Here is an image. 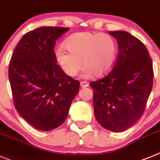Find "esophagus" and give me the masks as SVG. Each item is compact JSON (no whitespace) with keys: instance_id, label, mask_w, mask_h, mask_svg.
Masks as SVG:
<instances>
[{"instance_id":"esophagus-1","label":"esophagus","mask_w":160,"mask_h":160,"mask_svg":"<svg viewBox=\"0 0 160 160\" xmlns=\"http://www.w3.org/2000/svg\"><path fill=\"white\" fill-rule=\"evenodd\" d=\"M80 87H81L82 88H83L88 87V83L87 82H85V81L80 82Z\"/></svg>"}]
</instances>
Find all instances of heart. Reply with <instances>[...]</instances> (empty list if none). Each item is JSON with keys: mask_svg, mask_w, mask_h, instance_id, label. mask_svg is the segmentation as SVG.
I'll return each instance as SVG.
<instances>
[{"mask_svg": "<svg viewBox=\"0 0 160 160\" xmlns=\"http://www.w3.org/2000/svg\"><path fill=\"white\" fill-rule=\"evenodd\" d=\"M64 48L55 52L57 64L68 77H75L85 68L84 76L96 77L107 76L116 62L118 44L113 37L108 34L80 32L69 36L64 41ZM82 64H81V62Z\"/></svg>", "mask_w": 160, "mask_h": 160, "instance_id": "obj_1", "label": "heart"}]
</instances>
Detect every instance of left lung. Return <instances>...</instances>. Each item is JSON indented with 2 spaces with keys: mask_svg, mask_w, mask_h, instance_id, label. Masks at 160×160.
Returning <instances> with one entry per match:
<instances>
[{
  "mask_svg": "<svg viewBox=\"0 0 160 160\" xmlns=\"http://www.w3.org/2000/svg\"><path fill=\"white\" fill-rule=\"evenodd\" d=\"M117 40L119 56L107 77L93 81L96 120L111 132H124L142 116L153 83L152 59L144 44L128 32H109Z\"/></svg>",
  "mask_w": 160,
  "mask_h": 160,
  "instance_id": "8db88e82",
  "label": "left lung"
}]
</instances>
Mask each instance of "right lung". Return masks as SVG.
Listing matches in <instances>:
<instances>
[{"mask_svg":"<svg viewBox=\"0 0 160 160\" xmlns=\"http://www.w3.org/2000/svg\"><path fill=\"white\" fill-rule=\"evenodd\" d=\"M69 28L41 27L24 34L12 53L8 78L15 108L35 128L51 131L67 119L80 83L57 64L56 40Z\"/></svg>","mask_w":160,"mask_h":160,"instance_id":"right-lung-1","label":"right lung"}]
</instances>
